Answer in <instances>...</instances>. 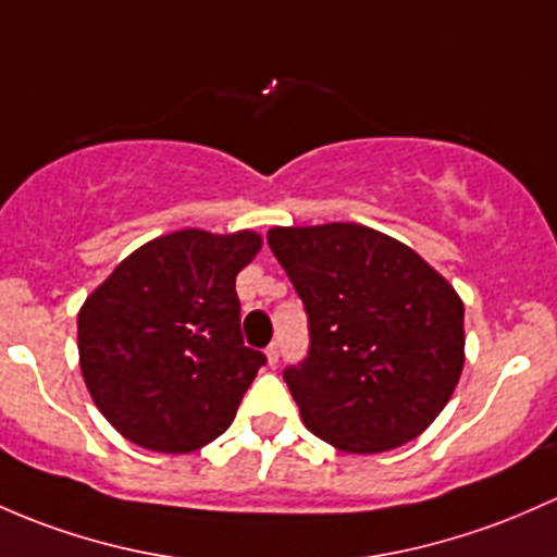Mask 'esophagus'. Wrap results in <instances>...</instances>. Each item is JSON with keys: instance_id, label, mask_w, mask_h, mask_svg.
I'll use <instances>...</instances> for the list:
<instances>
[{"instance_id": "34e87169", "label": "esophagus", "mask_w": 557, "mask_h": 557, "mask_svg": "<svg viewBox=\"0 0 557 557\" xmlns=\"http://www.w3.org/2000/svg\"><path fill=\"white\" fill-rule=\"evenodd\" d=\"M267 360H269V366H277V360H280V347H277V344H269V347H267Z\"/></svg>"}]
</instances>
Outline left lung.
<instances>
[{"instance_id": "1", "label": "left lung", "mask_w": 557, "mask_h": 557, "mask_svg": "<svg viewBox=\"0 0 557 557\" xmlns=\"http://www.w3.org/2000/svg\"><path fill=\"white\" fill-rule=\"evenodd\" d=\"M269 248L309 320L288 366L304 424L347 454L419 437L465 368V304L417 250L360 224L274 226Z\"/></svg>"}]
</instances>
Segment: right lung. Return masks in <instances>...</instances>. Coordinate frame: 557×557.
<instances>
[{
  "instance_id": "1",
  "label": "right lung",
  "mask_w": 557,
  "mask_h": 557,
  "mask_svg": "<svg viewBox=\"0 0 557 557\" xmlns=\"http://www.w3.org/2000/svg\"><path fill=\"white\" fill-rule=\"evenodd\" d=\"M256 232L181 230L133 250L87 296L79 368L98 411L140 448L189 454L226 432L267 357L239 331Z\"/></svg>"
}]
</instances>
